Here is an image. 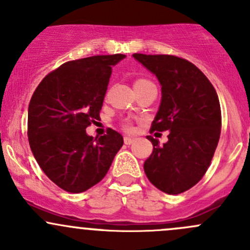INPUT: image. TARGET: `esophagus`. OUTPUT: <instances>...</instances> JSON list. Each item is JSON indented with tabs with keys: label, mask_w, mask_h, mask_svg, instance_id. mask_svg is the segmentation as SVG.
Listing matches in <instances>:
<instances>
[{
	"label": "esophagus",
	"mask_w": 250,
	"mask_h": 250,
	"mask_svg": "<svg viewBox=\"0 0 250 250\" xmlns=\"http://www.w3.org/2000/svg\"><path fill=\"white\" fill-rule=\"evenodd\" d=\"M124 142H125V144H127V146H130V144H132L133 142H135V140L131 137H124Z\"/></svg>",
	"instance_id": "34e87169"
}]
</instances>
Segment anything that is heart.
Masks as SVG:
<instances>
[{
  "label": "heart",
  "instance_id": "heart-1",
  "mask_svg": "<svg viewBox=\"0 0 250 250\" xmlns=\"http://www.w3.org/2000/svg\"><path fill=\"white\" fill-rule=\"evenodd\" d=\"M146 82H149V81H146V79H137V81L135 82V84H141V83H146ZM125 128L126 130H128L130 131L131 130V125H125Z\"/></svg>",
  "mask_w": 250,
  "mask_h": 250
}]
</instances>
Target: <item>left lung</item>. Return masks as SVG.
<instances>
[{
  "label": "left lung",
  "mask_w": 250,
  "mask_h": 250,
  "mask_svg": "<svg viewBox=\"0 0 250 250\" xmlns=\"http://www.w3.org/2000/svg\"><path fill=\"white\" fill-rule=\"evenodd\" d=\"M155 74L161 102L151 124L153 131H169L163 146L148 136L153 153L144 172L154 187L169 195L197 184L209 167L220 137L219 99L212 83L194 63L173 55L133 54Z\"/></svg>",
  "instance_id": "left-lung-1"
}]
</instances>
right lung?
<instances>
[{
    "mask_svg": "<svg viewBox=\"0 0 250 250\" xmlns=\"http://www.w3.org/2000/svg\"><path fill=\"white\" fill-rule=\"evenodd\" d=\"M123 54L65 62L43 78L33 92L27 136L33 156L51 182L79 194L106 176L124 138L109 128L94 138L85 128L100 119L112 67Z\"/></svg>",
    "mask_w": 250,
    "mask_h": 250,
    "instance_id": "1",
    "label": "right lung"
}]
</instances>
